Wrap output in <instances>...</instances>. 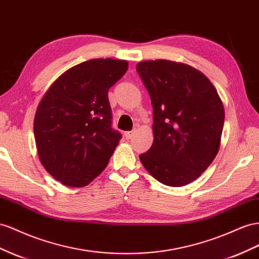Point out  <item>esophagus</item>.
Instances as JSON below:
<instances>
[{"instance_id": "obj_1", "label": "esophagus", "mask_w": 259, "mask_h": 259, "mask_svg": "<svg viewBox=\"0 0 259 259\" xmlns=\"http://www.w3.org/2000/svg\"><path fill=\"white\" fill-rule=\"evenodd\" d=\"M133 136H134V132L133 131L125 132V137H126V139H131Z\"/></svg>"}]
</instances>
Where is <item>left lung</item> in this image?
<instances>
[{"instance_id": "8db88e82", "label": "left lung", "mask_w": 259, "mask_h": 259, "mask_svg": "<svg viewBox=\"0 0 259 259\" xmlns=\"http://www.w3.org/2000/svg\"><path fill=\"white\" fill-rule=\"evenodd\" d=\"M136 71L153 109V143L139 159L164 185L191 183L218 153L225 124L220 97L204 74L183 63L144 61Z\"/></svg>"}]
</instances>
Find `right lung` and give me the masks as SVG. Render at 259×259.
Here are the masks:
<instances>
[{"label":"right lung","mask_w":259,"mask_h":259,"mask_svg":"<svg viewBox=\"0 0 259 259\" xmlns=\"http://www.w3.org/2000/svg\"><path fill=\"white\" fill-rule=\"evenodd\" d=\"M126 61L94 59L69 68L41 99L33 122L41 163L62 184L81 187L104 170L122 138L112 128L109 89Z\"/></svg>","instance_id":"right-lung-1"}]
</instances>
